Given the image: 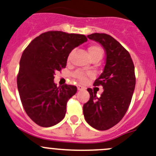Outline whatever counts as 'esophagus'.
<instances>
[{
    "label": "esophagus",
    "mask_w": 156,
    "mask_h": 156,
    "mask_svg": "<svg viewBox=\"0 0 156 156\" xmlns=\"http://www.w3.org/2000/svg\"><path fill=\"white\" fill-rule=\"evenodd\" d=\"M77 88H78V90H84L85 89V87H83L82 86H80V85H78Z\"/></svg>",
    "instance_id": "obj_1"
}]
</instances>
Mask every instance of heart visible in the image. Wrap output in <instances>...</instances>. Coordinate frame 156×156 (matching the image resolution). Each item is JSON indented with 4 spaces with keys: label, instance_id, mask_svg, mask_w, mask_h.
<instances>
[{
    "label": "heart",
    "instance_id": "1",
    "mask_svg": "<svg viewBox=\"0 0 156 156\" xmlns=\"http://www.w3.org/2000/svg\"><path fill=\"white\" fill-rule=\"evenodd\" d=\"M88 52H89V57L93 58L96 57V56H98V57L102 58L103 55H104V49L102 48V47H101L100 45H97V44H92L88 48ZM74 76L77 78V79L81 82H86V76L87 74L86 73L82 72L81 70H78L76 72L74 73Z\"/></svg>",
    "mask_w": 156,
    "mask_h": 156
}]
</instances>
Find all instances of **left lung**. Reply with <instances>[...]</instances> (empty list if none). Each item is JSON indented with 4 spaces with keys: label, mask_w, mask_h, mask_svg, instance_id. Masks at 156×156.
I'll use <instances>...</instances> for the list:
<instances>
[{
    "label": "left lung",
    "mask_w": 156,
    "mask_h": 156,
    "mask_svg": "<svg viewBox=\"0 0 156 156\" xmlns=\"http://www.w3.org/2000/svg\"><path fill=\"white\" fill-rule=\"evenodd\" d=\"M87 37L102 45L106 62L93 84L102 86L104 92L98 98L87 89L90 98L83 105L84 117L96 129L107 130L121 121L128 110L136 84L134 65L128 51L110 35L95 33Z\"/></svg>",
    "instance_id": "obj_1"
}]
</instances>
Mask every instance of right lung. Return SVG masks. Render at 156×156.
I'll list each match as a JSON object with an SVG mask.
<instances>
[{
	"label": "right lung",
	"instance_id": "1",
	"mask_svg": "<svg viewBox=\"0 0 156 156\" xmlns=\"http://www.w3.org/2000/svg\"><path fill=\"white\" fill-rule=\"evenodd\" d=\"M86 41L85 35L48 31L35 37L22 54L17 76L20 100L27 115L40 126H55L65 117L67 103L77 87H57L54 74L66 67L70 52Z\"/></svg>",
	"mask_w": 156,
	"mask_h": 156
}]
</instances>
